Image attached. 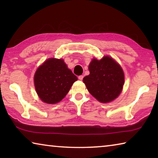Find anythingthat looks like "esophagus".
<instances>
[{
  "label": "esophagus",
  "instance_id": "34e87169",
  "mask_svg": "<svg viewBox=\"0 0 158 158\" xmlns=\"http://www.w3.org/2000/svg\"><path fill=\"white\" fill-rule=\"evenodd\" d=\"M78 78H79V80H81V81H82L83 78H84V76H83V75H80V76H79Z\"/></svg>",
  "mask_w": 158,
  "mask_h": 158
}]
</instances>
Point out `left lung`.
I'll return each mask as SVG.
<instances>
[{"label":"left lung","mask_w":158,"mask_h":158,"mask_svg":"<svg viewBox=\"0 0 158 158\" xmlns=\"http://www.w3.org/2000/svg\"><path fill=\"white\" fill-rule=\"evenodd\" d=\"M90 74L83 79L89 92L102 103L117 98L124 85V73L121 65L113 58L104 56L93 58L89 64Z\"/></svg>","instance_id":"obj_1"}]
</instances>
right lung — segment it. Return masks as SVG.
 <instances>
[{"mask_svg": "<svg viewBox=\"0 0 158 158\" xmlns=\"http://www.w3.org/2000/svg\"><path fill=\"white\" fill-rule=\"evenodd\" d=\"M77 80V77L63 59L53 58L44 61L34 76L37 95L47 104H56L62 100Z\"/></svg>", "mask_w": 158, "mask_h": 158, "instance_id": "1", "label": "right lung"}]
</instances>
